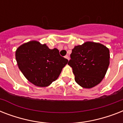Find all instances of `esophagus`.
Returning <instances> with one entry per match:
<instances>
[{
	"mask_svg": "<svg viewBox=\"0 0 123 123\" xmlns=\"http://www.w3.org/2000/svg\"><path fill=\"white\" fill-rule=\"evenodd\" d=\"M65 57L66 59H67L68 60V61H69V55H66L65 57Z\"/></svg>",
	"mask_w": 123,
	"mask_h": 123,
	"instance_id": "1",
	"label": "esophagus"
}]
</instances>
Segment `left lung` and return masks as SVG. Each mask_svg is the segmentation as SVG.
I'll list each match as a JSON object with an SVG mask.
<instances>
[{
  "label": "left lung",
  "instance_id": "left-lung-1",
  "mask_svg": "<svg viewBox=\"0 0 123 123\" xmlns=\"http://www.w3.org/2000/svg\"><path fill=\"white\" fill-rule=\"evenodd\" d=\"M68 65L73 69L75 80L82 87L90 89L102 81L110 64V51L99 43L87 41L75 46Z\"/></svg>",
  "mask_w": 123,
  "mask_h": 123
}]
</instances>
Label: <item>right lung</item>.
<instances>
[{
	"instance_id": "obj_1",
	"label": "right lung",
	"mask_w": 123,
	"mask_h": 123,
	"mask_svg": "<svg viewBox=\"0 0 123 123\" xmlns=\"http://www.w3.org/2000/svg\"><path fill=\"white\" fill-rule=\"evenodd\" d=\"M17 64L24 77L37 87H46L56 80L68 60L59 55L57 48L50 49L46 44L30 41L16 50Z\"/></svg>"
}]
</instances>
